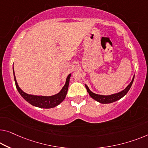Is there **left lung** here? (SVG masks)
I'll use <instances>...</instances> for the list:
<instances>
[{"instance_id": "8db88e82", "label": "left lung", "mask_w": 148, "mask_h": 148, "mask_svg": "<svg viewBox=\"0 0 148 148\" xmlns=\"http://www.w3.org/2000/svg\"><path fill=\"white\" fill-rule=\"evenodd\" d=\"M134 80V76L133 77V78H132L131 82L130 83V84L127 86L124 90L120 92H118V93L111 94V95H108V96H103V95H100V94H95L94 93V92H92V91H90V90L89 89V88L88 87V86L86 84H85V86L87 90V92H88V94H89V95L91 96L94 100H96L97 102H100L101 103H110L116 102V101L120 100V99L122 98V97L124 96L125 94L127 93V92L129 91V90L130 89L132 84H133Z\"/></svg>"}]
</instances>
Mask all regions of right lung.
<instances>
[{"label":"right lung","mask_w":148,"mask_h":148,"mask_svg":"<svg viewBox=\"0 0 148 148\" xmlns=\"http://www.w3.org/2000/svg\"><path fill=\"white\" fill-rule=\"evenodd\" d=\"M13 73H14V78L15 84L18 91L19 94H21V96L25 99L26 101H27L28 103L36 107L41 108H52L57 106L60 104V103L64 100L67 94L68 86H69L70 78L71 76V74L68 75L66 80V83L62 90L58 94H55V95L50 96H34L32 94H28L23 92L21 88H19L17 82L16 80V77L14 75V67H13Z\"/></svg>","instance_id":"1"}]
</instances>
